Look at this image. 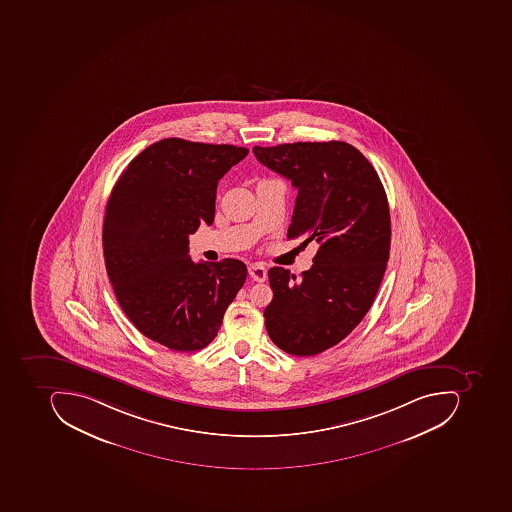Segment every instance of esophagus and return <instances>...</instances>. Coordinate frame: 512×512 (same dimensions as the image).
<instances>
[{
    "mask_svg": "<svg viewBox=\"0 0 512 512\" xmlns=\"http://www.w3.org/2000/svg\"><path fill=\"white\" fill-rule=\"evenodd\" d=\"M249 275L254 281H264L268 278V269L264 268L263 264L254 263L248 268Z\"/></svg>",
    "mask_w": 512,
    "mask_h": 512,
    "instance_id": "esophagus-1",
    "label": "esophagus"
}]
</instances>
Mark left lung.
<instances>
[{
	"mask_svg": "<svg viewBox=\"0 0 512 512\" xmlns=\"http://www.w3.org/2000/svg\"><path fill=\"white\" fill-rule=\"evenodd\" d=\"M252 151L298 189L288 238L318 243L297 284L288 269H269L274 298L264 309L266 331L281 351L317 355L348 337L374 303L391 249L385 188L368 158L345 141Z\"/></svg>",
	"mask_w": 512,
	"mask_h": 512,
	"instance_id": "obj_1",
	"label": "left lung"
}]
</instances>
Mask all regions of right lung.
Wrapping results in <instances>:
<instances>
[{
  "label": "right lung",
  "mask_w": 512,
  "mask_h": 512,
  "mask_svg": "<svg viewBox=\"0 0 512 512\" xmlns=\"http://www.w3.org/2000/svg\"><path fill=\"white\" fill-rule=\"evenodd\" d=\"M248 154L164 138L127 164L107 201L103 252L115 297L141 334L172 351L206 348L248 275L234 258L189 257V235L214 221L218 181Z\"/></svg>",
  "instance_id": "right-lung-1"
}]
</instances>
